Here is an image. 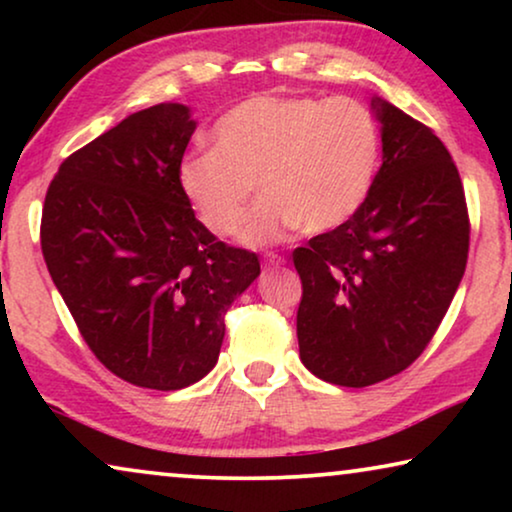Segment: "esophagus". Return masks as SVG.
I'll list each match as a JSON object with an SVG mask.
<instances>
[{"mask_svg":"<svg viewBox=\"0 0 512 512\" xmlns=\"http://www.w3.org/2000/svg\"><path fill=\"white\" fill-rule=\"evenodd\" d=\"M265 265H268V268H279V265H284V258L277 254H265Z\"/></svg>","mask_w":512,"mask_h":512,"instance_id":"obj_1","label":"esophagus"}]
</instances>
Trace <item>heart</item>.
Segmentation results:
<instances>
[{"label":"heart","instance_id":"obj_1","mask_svg":"<svg viewBox=\"0 0 512 512\" xmlns=\"http://www.w3.org/2000/svg\"><path fill=\"white\" fill-rule=\"evenodd\" d=\"M212 139L214 149L181 160L179 186L207 230L233 237L258 181L263 198L242 230L254 247L298 228H340L368 200L380 167V128L352 97H247L216 118Z\"/></svg>","mask_w":512,"mask_h":512}]
</instances>
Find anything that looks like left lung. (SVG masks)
Segmentation results:
<instances>
[{"mask_svg": "<svg viewBox=\"0 0 512 512\" xmlns=\"http://www.w3.org/2000/svg\"><path fill=\"white\" fill-rule=\"evenodd\" d=\"M382 167L347 223L293 251L300 361L319 380L370 387L410 366L438 331L468 258V209L431 128L373 100Z\"/></svg>", "mask_w": 512, "mask_h": 512, "instance_id": "obj_1", "label": "left lung"}]
</instances>
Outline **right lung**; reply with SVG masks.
<instances>
[{"label":"right lung","instance_id":"add662e5","mask_svg":"<svg viewBox=\"0 0 512 512\" xmlns=\"http://www.w3.org/2000/svg\"><path fill=\"white\" fill-rule=\"evenodd\" d=\"M193 132L184 104L130 114L60 165L41 212L46 268L83 340L144 389L202 380L228 307L261 275L254 251L216 240L181 191Z\"/></svg>","mask_w":512,"mask_h":512}]
</instances>
